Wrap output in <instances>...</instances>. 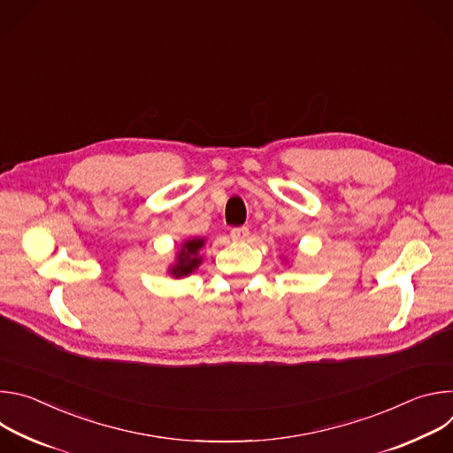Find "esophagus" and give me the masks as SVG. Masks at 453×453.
I'll list each match as a JSON object with an SVG mask.
<instances>
[{
	"label": "esophagus",
	"instance_id": "obj_1",
	"mask_svg": "<svg viewBox=\"0 0 453 453\" xmlns=\"http://www.w3.org/2000/svg\"><path fill=\"white\" fill-rule=\"evenodd\" d=\"M231 238H233V240H238V242L247 240V238H249V227H245V226L233 227V229H231Z\"/></svg>",
	"mask_w": 453,
	"mask_h": 453
}]
</instances>
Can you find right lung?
<instances>
[{"mask_svg": "<svg viewBox=\"0 0 453 453\" xmlns=\"http://www.w3.org/2000/svg\"><path fill=\"white\" fill-rule=\"evenodd\" d=\"M204 245L203 238H196V240H188L182 243V250L177 254V264L172 267V274L175 278H182L191 274L196 271L201 264L199 257V249Z\"/></svg>", "mask_w": 453, "mask_h": 453, "instance_id": "right-lung-1", "label": "right lung"}]
</instances>
